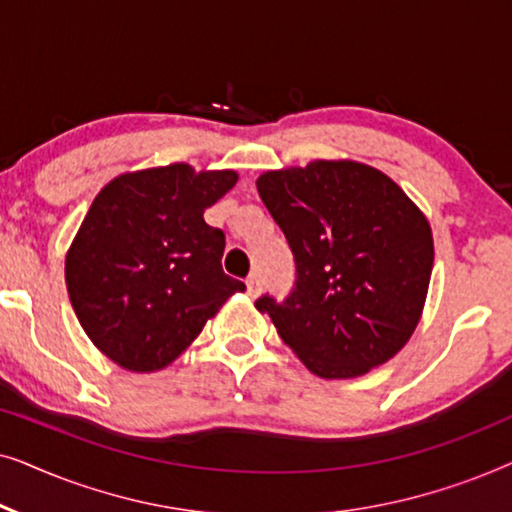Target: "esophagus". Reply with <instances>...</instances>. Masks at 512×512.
Wrapping results in <instances>:
<instances>
[{"label": "esophagus", "instance_id": "obj_1", "mask_svg": "<svg viewBox=\"0 0 512 512\" xmlns=\"http://www.w3.org/2000/svg\"><path fill=\"white\" fill-rule=\"evenodd\" d=\"M247 293L249 298H256L261 293V279H258V275L247 277Z\"/></svg>", "mask_w": 512, "mask_h": 512}]
</instances>
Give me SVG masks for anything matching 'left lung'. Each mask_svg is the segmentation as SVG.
Listing matches in <instances>:
<instances>
[{
  "label": "left lung",
  "mask_w": 512,
  "mask_h": 512,
  "mask_svg": "<svg viewBox=\"0 0 512 512\" xmlns=\"http://www.w3.org/2000/svg\"><path fill=\"white\" fill-rule=\"evenodd\" d=\"M258 195L296 256V289L263 296L279 338L324 380L366 375L415 333L429 293L433 233L387 174L356 160L263 172Z\"/></svg>",
  "instance_id": "8db88e82"
}]
</instances>
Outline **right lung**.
Returning a JSON list of instances; mask_svg holds the SVG:
<instances>
[{"label": "right lung", "instance_id": "right-lung-1", "mask_svg": "<svg viewBox=\"0 0 512 512\" xmlns=\"http://www.w3.org/2000/svg\"><path fill=\"white\" fill-rule=\"evenodd\" d=\"M237 184L235 170L186 163L125 172L97 193L65 256L79 324L130 373L170 366L244 284L221 268L226 237L205 209Z\"/></svg>", "mask_w": 512, "mask_h": 512}]
</instances>
